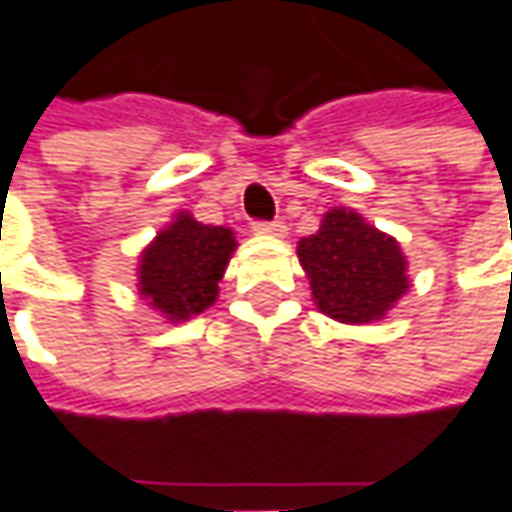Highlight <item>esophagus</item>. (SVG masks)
<instances>
[{
	"instance_id": "34e87169",
	"label": "esophagus",
	"mask_w": 512,
	"mask_h": 512,
	"mask_svg": "<svg viewBox=\"0 0 512 512\" xmlns=\"http://www.w3.org/2000/svg\"><path fill=\"white\" fill-rule=\"evenodd\" d=\"M252 229H255L257 235H274V238H283L285 235L283 221H257Z\"/></svg>"
}]
</instances>
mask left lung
Instances as JSON below:
<instances>
[{"instance_id": "obj_1", "label": "left lung", "mask_w": 512, "mask_h": 512, "mask_svg": "<svg viewBox=\"0 0 512 512\" xmlns=\"http://www.w3.org/2000/svg\"><path fill=\"white\" fill-rule=\"evenodd\" d=\"M297 255L316 308L344 325L384 319L409 288L398 241L344 207L325 212L316 235L300 241Z\"/></svg>"}]
</instances>
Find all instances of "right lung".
Returning a JSON list of instances; mask_svg holds the SVG:
<instances>
[{
  "label": "right lung",
  "mask_w": 512,
  "mask_h": 512,
  "mask_svg": "<svg viewBox=\"0 0 512 512\" xmlns=\"http://www.w3.org/2000/svg\"><path fill=\"white\" fill-rule=\"evenodd\" d=\"M235 246L232 229L179 212L139 255V294L170 322L201 314L218 297Z\"/></svg>",
  "instance_id": "1"
}]
</instances>
